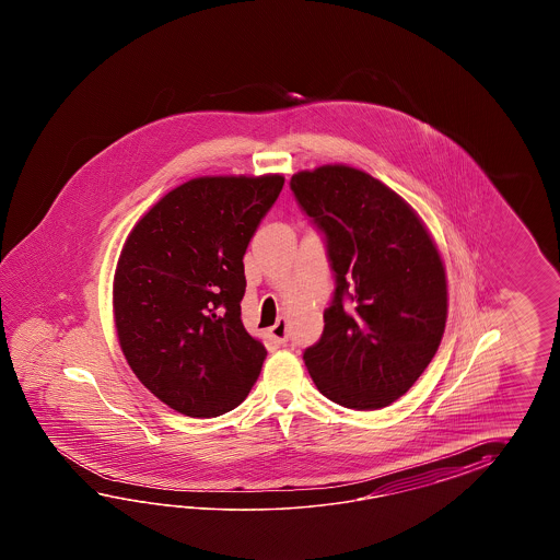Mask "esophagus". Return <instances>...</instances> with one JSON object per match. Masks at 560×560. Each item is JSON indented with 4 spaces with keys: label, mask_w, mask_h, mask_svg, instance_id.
I'll use <instances>...</instances> for the list:
<instances>
[{
    "label": "esophagus",
    "mask_w": 560,
    "mask_h": 560,
    "mask_svg": "<svg viewBox=\"0 0 560 560\" xmlns=\"http://www.w3.org/2000/svg\"><path fill=\"white\" fill-rule=\"evenodd\" d=\"M270 336L275 338L278 345H285L288 342V322L285 318H278L275 326L270 328Z\"/></svg>",
    "instance_id": "obj_1"
}]
</instances>
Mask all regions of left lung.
Masks as SVG:
<instances>
[{
    "instance_id": "1",
    "label": "left lung",
    "mask_w": 560,
    "mask_h": 560,
    "mask_svg": "<svg viewBox=\"0 0 560 560\" xmlns=\"http://www.w3.org/2000/svg\"><path fill=\"white\" fill-rule=\"evenodd\" d=\"M290 188L324 232L336 276L322 338L304 352L310 376L336 405H393L441 346L448 285L439 246L405 198L358 167L302 170Z\"/></svg>"
}]
</instances>
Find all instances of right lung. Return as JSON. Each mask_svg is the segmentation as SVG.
Masks as SVG:
<instances>
[{"mask_svg": "<svg viewBox=\"0 0 560 560\" xmlns=\"http://www.w3.org/2000/svg\"><path fill=\"white\" fill-rule=\"evenodd\" d=\"M284 176L191 178L131 228L114 275L119 348L179 415L212 418L248 396L266 348L246 332L244 254Z\"/></svg>", "mask_w": 560, "mask_h": 560, "instance_id": "obj_1", "label": "right lung"}]
</instances>
